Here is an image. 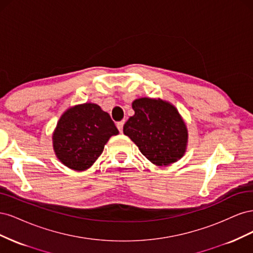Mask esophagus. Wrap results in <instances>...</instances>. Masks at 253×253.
Wrapping results in <instances>:
<instances>
[{
  "mask_svg": "<svg viewBox=\"0 0 253 253\" xmlns=\"http://www.w3.org/2000/svg\"><path fill=\"white\" fill-rule=\"evenodd\" d=\"M124 125H125V120L117 122V127H118L120 133H122V131H124Z\"/></svg>",
  "mask_w": 253,
  "mask_h": 253,
  "instance_id": "1",
  "label": "esophagus"
}]
</instances>
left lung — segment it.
<instances>
[{
	"instance_id": "obj_1",
	"label": "left lung",
	"mask_w": 253,
	"mask_h": 253,
	"mask_svg": "<svg viewBox=\"0 0 253 253\" xmlns=\"http://www.w3.org/2000/svg\"><path fill=\"white\" fill-rule=\"evenodd\" d=\"M134 116L124 126V133L142 155L157 166H168L182 157L188 131L172 104L156 99L139 98L133 102Z\"/></svg>"
}]
</instances>
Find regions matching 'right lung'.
<instances>
[{"label":"right lung","mask_w":253,"mask_h":253,"mask_svg":"<svg viewBox=\"0 0 253 253\" xmlns=\"http://www.w3.org/2000/svg\"><path fill=\"white\" fill-rule=\"evenodd\" d=\"M118 133L110 115L100 106L77 105L61 116L52 136L53 150L63 165L83 171L101 155L110 137Z\"/></svg>","instance_id":"1"}]
</instances>
